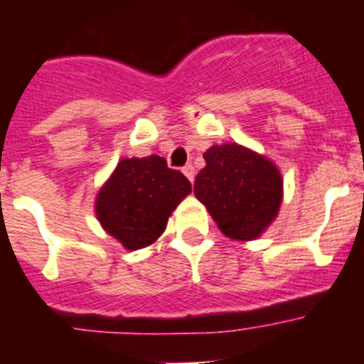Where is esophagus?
I'll return each instance as SVG.
<instances>
[{
  "label": "esophagus",
  "instance_id": "1",
  "mask_svg": "<svg viewBox=\"0 0 364 364\" xmlns=\"http://www.w3.org/2000/svg\"><path fill=\"white\" fill-rule=\"evenodd\" d=\"M182 171H184V175L188 176L189 182H193V180H195V167H193L191 164H188V166H184V169H182Z\"/></svg>",
  "mask_w": 364,
  "mask_h": 364
}]
</instances>
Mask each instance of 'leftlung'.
I'll return each instance as SVG.
<instances>
[{"instance_id": "8db88e82", "label": "left lung", "mask_w": 364, "mask_h": 364, "mask_svg": "<svg viewBox=\"0 0 364 364\" xmlns=\"http://www.w3.org/2000/svg\"><path fill=\"white\" fill-rule=\"evenodd\" d=\"M195 178V197L218 230L235 240H253L277 217L282 178L272 160L239 144L211 146Z\"/></svg>"}]
</instances>
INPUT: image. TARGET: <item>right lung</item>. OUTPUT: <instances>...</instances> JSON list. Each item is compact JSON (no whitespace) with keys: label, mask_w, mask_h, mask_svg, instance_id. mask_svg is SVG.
I'll return each mask as SVG.
<instances>
[{"label":"right lung","mask_w":364,"mask_h":364,"mask_svg":"<svg viewBox=\"0 0 364 364\" xmlns=\"http://www.w3.org/2000/svg\"><path fill=\"white\" fill-rule=\"evenodd\" d=\"M191 193V182L166 159H124L96 195L100 224L125 250H140L159 239L167 218Z\"/></svg>","instance_id":"obj_1"}]
</instances>
